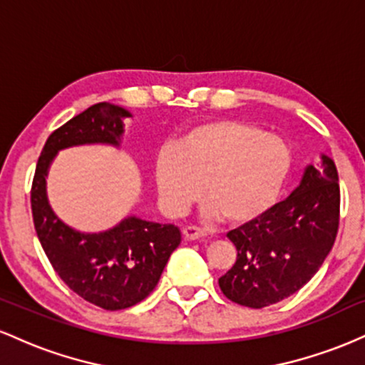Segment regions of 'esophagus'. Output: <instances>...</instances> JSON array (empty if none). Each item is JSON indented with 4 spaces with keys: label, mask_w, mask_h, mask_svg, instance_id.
Wrapping results in <instances>:
<instances>
[{
    "label": "esophagus",
    "mask_w": 365,
    "mask_h": 365,
    "mask_svg": "<svg viewBox=\"0 0 365 365\" xmlns=\"http://www.w3.org/2000/svg\"><path fill=\"white\" fill-rule=\"evenodd\" d=\"M183 237H185V240H204L207 235L204 230L197 228V226H185L183 228Z\"/></svg>",
    "instance_id": "34e87169"
}]
</instances>
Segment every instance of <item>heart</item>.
Segmentation results:
<instances>
[{
	"mask_svg": "<svg viewBox=\"0 0 365 365\" xmlns=\"http://www.w3.org/2000/svg\"><path fill=\"white\" fill-rule=\"evenodd\" d=\"M290 168L292 153L283 139L250 121L223 118L194 125L177 145H163L154 178L170 216L185 215L202 190L204 215L244 225L273 206Z\"/></svg>",
	"mask_w": 365,
	"mask_h": 365,
	"instance_id": "obj_1",
	"label": "heart"
}]
</instances>
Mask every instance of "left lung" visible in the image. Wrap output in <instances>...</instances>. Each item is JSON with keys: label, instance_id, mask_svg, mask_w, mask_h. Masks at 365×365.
Masks as SVG:
<instances>
[{"label": "left lung", "instance_id": "8db88e82", "mask_svg": "<svg viewBox=\"0 0 365 365\" xmlns=\"http://www.w3.org/2000/svg\"><path fill=\"white\" fill-rule=\"evenodd\" d=\"M340 223V185L333 159L307 166L300 185L262 216L228 233L237 261L217 279L232 302L262 309L299 292L328 257Z\"/></svg>", "mask_w": 365, "mask_h": 365}]
</instances>
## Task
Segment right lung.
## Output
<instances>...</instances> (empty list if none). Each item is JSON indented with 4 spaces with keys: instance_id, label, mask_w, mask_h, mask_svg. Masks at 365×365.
Returning <instances> with one entry per match:
<instances>
[{
    "instance_id": "obj_1",
    "label": "right lung",
    "mask_w": 365,
    "mask_h": 365,
    "mask_svg": "<svg viewBox=\"0 0 365 365\" xmlns=\"http://www.w3.org/2000/svg\"><path fill=\"white\" fill-rule=\"evenodd\" d=\"M127 116L132 115L123 108L98 103L54 130L37 161L31 190L37 238L54 271L70 290L106 311L132 307L156 288L182 233L175 225L135 216L125 217L108 232H77L53 212L46 177L58 150L83 144L118 148Z\"/></svg>"
}]
</instances>
